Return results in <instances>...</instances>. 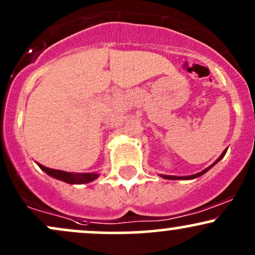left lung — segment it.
<instances>
[{"label":"left lung","mask_w":255,"mask_h":255,"mask_svg":"<svg viewBox=\"0 0 255 255\" xmlns=\"http://www.w3.org/2000/svg\"><path fill=\"white\" fill-rule=\"evenodd\" d=\"M226 153H227V149H226V151H223V153H222V154H221V157H220L219 159H217V160H216L215 162H214V164H213V165H211V166H209V167H207V168H205V170H203V171H202V172H198V173H196V174H192V176H186V177H176V176H161V177H162V178H166V179H194V178L201 177V176H202V174H204L205 172H207V171H208V170H210V168H211V167H213V166H214V165H215L217 161H220V160H221V159H222L223 157H225V154H226Z\"/></svg>","instance_id":"1"}]
</instances>
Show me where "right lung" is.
Returning <instances> with one entry per match:
<instances>
[{
	"label": "right lung",
	"instance_id": "right-lung-1",
	"mask_svg": "<svg viewBox=\"0 0 255 255\" xmlns=\"http://www.w3.org/2000/svg\"><path fill=\"white\" fill-rule=\"evenodd\" d=\"M39 167L41 168L42 171H45L48 176L57 178V179L63 180V182L69 183V184H84V183H89L93 182V180L96 179L98 177V174L96 173H71V172H65V171H60V170H53V168H48L42 166L41 164H38Z\"/></svg>",
	"mask_w": 255,
	"mask_h": 255
}]
</instances>
